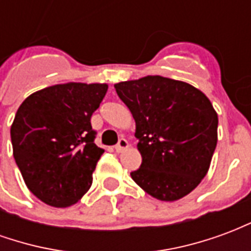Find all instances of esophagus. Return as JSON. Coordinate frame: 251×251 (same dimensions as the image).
Instances as JSON below:
<instances>
[{
    "instance_id": "obj_1",
    "label": "esophagus",
    "mask_w": 251,
    "mask_h": 251,
    "mask_svg": "<svg viewBox=\"0 0 251 251\" xmlns=\"http://www.w3.org/2000/svg\"><path fill=\"white\" fill-rule=\"evenodd\" d=\"M129 147V144H127V141H126L125 138H121L120 141H118V144L115 145L114 149H115V152H122L124 149H126V148Z\"/></svg>"
}]
</instances>
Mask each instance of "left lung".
Listing matches in <instances>:
<instances>
[{
  "label": "left lung",
  "mask_w": 251,
  "mask_h": 251,
  "mask_svg": "<svg viewBox=\"0 0 251 251\" xmlns=\"http://www.w3.org/2000/svg\"><path fill=\"white\" fill-rule=\"evenodd\" d=\"M114 87L136 121L142 163L131 179L158 200L188 195L207 175L218 142L210 99L188 83L158 75Z\"/></svg>",
  "instance_id": "8db88e82"
}]
</instances>
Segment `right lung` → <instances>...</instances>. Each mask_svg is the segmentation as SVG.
<instances>
[{"mask_svg": "<svg viewBox=\"0 0 251 251\" xmlns=\"http://www.w3.org/2000/svg\"><path fill=\"white\" fill-rule=\"evenodd\" d=\"M107 91L100 83H66L25 99L10 127L13 156L26 187L52 207L82 199L103 154L91 115Z\"/></svg>", "mask_w": 251, "mask_h": 251, "instance_id": "right-lung-1", "label": "right lung"}]
</instances>
